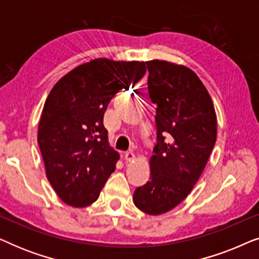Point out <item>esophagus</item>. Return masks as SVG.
<instances>
[{"label":"esophagus","mask_w":259,"mask_h":259,"mask_svg":"<svg viewBox=\"0 0 259 259\" xmlns=\"http://www.w3.org/2000/svg\"><path fill=\"white\" fill-rule=\"evenodd\" d=\"M123 158H125L126 161H133L134 159H136V155H134L133 152L128 151V152H126L125 154H123Z\"/></svg>","instance_id":"esophagus-1"}]
</instances>
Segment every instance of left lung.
<instances>
[{"label": "left lung", "instance_id": "left-lung-1", "mask_svg": "<svg viewBox=\"0 0 259 259\" xmlns=\"http://www.w3.org/2000/svg\"><path fill=\"white\" fill-rule=\"evenodd\" d=\"M148 94L155 104L157 145L150 182L137 187L133 203L145 213H165L182 203L203 173L217 138V116L208 92L185 66L147 62Z\"/></svg>", "mask_w": 259, "mask_h": 259}]
</instances>
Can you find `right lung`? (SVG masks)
<instances>
[{"instance_id":"right-lung-1","label":"right lung","mask_w":259,"mask_h":259,"mask_svg":"<svg viewBox=\"0 0 259 259\" xmlns=\"http://www.w3.org/2000/svg\"><path fill=\"white\" fill-rule=\"evenodd\" d=\"M146 63L95 59L77 66L52 88L38 123L46 175L62 201L86 207L114 172L119 153L108 144L104 114L120 90L146 73Z\"/></svg>"}]
</instances>
